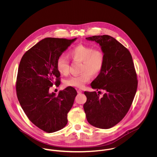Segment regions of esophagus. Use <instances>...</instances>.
<instances>
[{
    "mask_svg": "<svg viewBox=\"0 0 157 157\" xmlns=\"http://www.w3.org/2000/svg\"><path fill=\"white\" fill-rule=\"evenodd\" d=\"M77 90V92H78V94H81V93H82V90Z\"/></svg>",
    "mask_w": 157,
    "mask_h": 157,
    "instance_id": "34e87169",
    "label": "esophagus"
}]
</instances>
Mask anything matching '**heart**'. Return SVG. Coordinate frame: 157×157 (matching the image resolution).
<instances>
[{
    "label": "heart",
    "mask_w": 157,
    "mask_h": 157,
    "mask_svg": "<svg viewBox=\"0 0 157 157\" xmlns=\"http://www.w3.org/2000/svg\"><path fill=\"white\" fill-rule=\"evenodd\" d=\"M69 56L74 60L82 62L81 67L82 74L67 78L65 81L67 86L82 88L90 82L91 75L98 74L103 67L105 62L103 52L98 49H94L92 47L78 45L69 51ZM56 67L61 74H67L69 68L67 57L63 55L59 56L57 60Z\"/></svg>",
    "instance_id": "obj_1"
}]
</instances>
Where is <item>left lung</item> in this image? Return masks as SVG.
<instances>
[{
	"instance_id": "1",
	"label": "left lung",
	"mask_w": 157,
	"mask_h": 157,
	"mask_svg": "<svg viewBox=\"0 0 157 157\" xmlns=\"http://www.w3.org/2000/svg\"><path fill=\"white\" fill-rule=\"evenodd\" d=\"M86 39L99 44L104 54L103 67L90 86L105 93L101 97L95 91H85L87 101L83 108L90 124L106 129L119 123L132 105L138 84L134 65L128 49L111 36H94Z\"/></svg>"
}]
</instances>
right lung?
<instances>
[{
  "instance_id": "add662e5",
  "label": "right lung",
  "mask_w": 157,
  "mask_h": 157,
  "mask_svg": "<svg viewBox=\"0 0 157 157\" xmlns=\"http://www.w3.org/2000/svg\"><path fill=\"white\" fill-rule=\"evenodd\" d=\"M77 39L45 38L24 54L19 64L16 82L19 101L29 120L48 133L67 125V113L77 94L71 86L60 90L58 95L49 91L60 82L58 57Z\"/></svg>"
}]
</instances>
